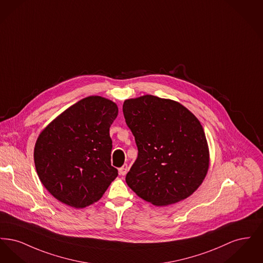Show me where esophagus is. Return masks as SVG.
<instances>
[{"mask_svg":"<svg viewBox=\"0 0 263 263\" xmlns=\"http://www.w3.org/2000/svg\"><path fill=\"white\" fill-rule=\"evenodd\" d=\"M118 171H119V175H125L126 174H127V172H128V165H127V163H124Z\"/></svg>","mask_w":263,"mask_h":263,"instance_id":"esophagus-1","label":"esophagus"}]
</instances>
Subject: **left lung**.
<instances>
[{
	"label": "left lung",
	"mask_w": 263,
	"mask_h": 263,
	"mask_svg": "<svg viewBox=\"0 0 263 263\" xmlns=\"http://www.w3.org/2000/svg\"><path fill=\"white\" fill-rule=\"evenodd\" d=\"M138 157L126 183L139 197L166 206L190 196L209 167L207 140L199 120L180 103L151 95L123 103Z\"/></svg>",
	"instance_id": "left-lung-1"
}]
</instances>
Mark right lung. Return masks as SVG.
Listing matches in <instances>:
<instances>
[{"label": "right lung", "mask_w": 263, "mask_h": 263, "mask_svg": "<svg viewBox=\"0 0 263 263\" xmlns=\"http://www.w3.org/2000/svg\"><path fill=\"white\" fill-rule=\"evenodd\" d=\"M117 114L111 100L88 97L40 133L34 148L36 172L57 200L74 208L87 207L100 200L116 178L109 128Z\"/></svg>", "instance_id": "obj_1"}]
</instances>
